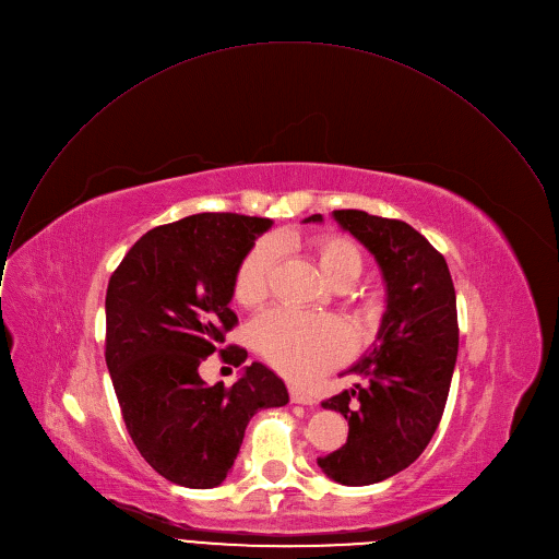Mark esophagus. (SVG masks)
<instances>
[{"label":"esophagus","instance_id":"obj_1","mask_svg":"<svg viewBox=\"0 0 559 559\" xmlns=\"http://www.w3.org/2000/svg\"><path fill=\"white\" fill-rule=\"evenodd\" d=\"M288 394H290V401H293V403H301V405H317V399H314L312 394L301 392L299 388H290V390H288Z\"/></svg>","mask_w":559,"mask_h":559}]
</instances>
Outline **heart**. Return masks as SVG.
Masks as SVG:
<instances>
[{
    "instance_id": "1",
    "label": "heart",
    "mask_w": 559,
    "mask_h": 559,
    "mask_svg": "<svg viewBox=\"0 0 559 559\" xmlns=\"http://www.w3.org/2000/svg\"><path fill=\"white\" fill-rule=\"evenodd\" d=\"M308 249L325 282L334 288L350 286L364 271V253L359 245L342 234L314 236L308 242ZM273 266V245H255L236 271V299L245 306L260 304L269 295ZM251 334L255 348L273 368L299 381H308L340 364L350 350V334L340 321L330 317H308L286 308L269 310L258 317Z\"/></svg>"
}]
</instances>
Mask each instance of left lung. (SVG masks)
Segmentation results:
<instances>
[{"instance_id":"obj_1","label":"left lung","mask_w":559,"mask_h":559,"mask_svg":"<svg viewBox=\"0 0 559 559\" xmlns=\"http://www.w3.org/2000/svg\"><path fill=\"white\" fill-rule=\"evenodd\" d=\"M332 215L377 258L388 288L377 342L350 368L364 383L321 403L346 416L348 440L317 465L364 487L409 467L440 423L459 355L456 290L448 262L407 222L357 209Z\"/></svg>"}]
</instances>
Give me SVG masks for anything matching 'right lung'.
Masks as SVG:
<instances>
[{"mask_svg":"<svg viewBox=\"0 0 559 559\" xmlns=\"http://www.w3.org/2000/svg\"><path fill=\"white\" fill-rule=\"evenodd\" d=\"M273 225L269 217L198 213L147 231L111 273L105 295V364L141 456L167 480L211 489L227 478L253 414L288 403L284 381L251 364L227 388L198 368L227 346L240 262Z\"/></svg>","mask_w":559,"mask_h":559,"instance_id":"obj_1","label":"right lung"}]
</instances>
